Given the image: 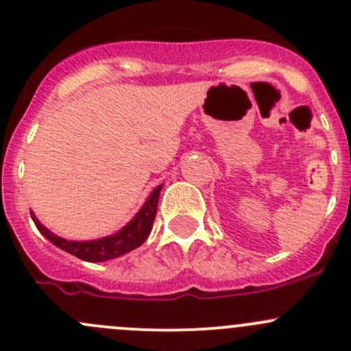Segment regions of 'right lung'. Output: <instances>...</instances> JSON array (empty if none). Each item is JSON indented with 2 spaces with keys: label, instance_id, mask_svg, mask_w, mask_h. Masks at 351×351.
<instances>
[{
  "label": "right lung",
  "instance_id": "1",
  "mask_svg": "<svg viewBox=\"0 0 351 351\" xmlns=\"http://www.w3.org/2000/svg\"><path fill=\"white\" fill-rule=\"evenodd\" d=\"M161 189L162 185L156 186L153 192L149 193V197L146 198L143 207L139 208V212L122 229H119L113 234L105 236V238L90 239V241H73V239L61 238V236L49 231L32 210L30 215L32 221L35 222L37 229L40 231V234L45 236L54 246L61 247L62 251L80 258V260L90 261V263H100V261H108L113 260V258L122 256V254L136 250V247H139L141 244L146 241L151 229H153Z\"/></svg>",
  "mask_w": 351,
  "mask_h": 351
}]
</instances>
